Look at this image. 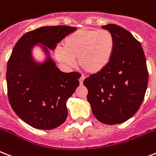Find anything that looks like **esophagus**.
<instances>
[{
    "mask_svg": "<svg viewBox=\"0 0 156 156\" xmlns=\"http://www.w3.org/2000/svg\"><path fill=\"white\" fill-rule=\"evenodd\" d=\"M83 80H84V77H83V76H81L80 78H79V83H80V85H83Z\"/></svg>",
    "mask_w": 156,
    "mask_h": 156,
    "instance_id": "1",
    "label": "esophagus"
}]
</instances>
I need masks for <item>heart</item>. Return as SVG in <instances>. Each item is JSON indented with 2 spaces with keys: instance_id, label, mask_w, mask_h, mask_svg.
Here are the masks:
<instances>
[{
  "instance_id": "1",
  "label": "heart",
  "mask_w": 156,
  "mask_h": 156,
  "mask_svg": "<svg viewBox=\"0 0 156 156\" xmlns=\"http://www.w3.org/2000/svg\"><path fill=\"white\" fill-rule=\"evenodd\" d=\"M62 48L55 51L59 62L73 65L78 59L79 66L86 73L95 74L109 65L115 51L112 33L105 29H79L68 35Z\"/></svg>"
}]
</instances>
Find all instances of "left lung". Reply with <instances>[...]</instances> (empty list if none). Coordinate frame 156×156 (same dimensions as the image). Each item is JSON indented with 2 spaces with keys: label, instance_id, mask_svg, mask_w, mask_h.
Wrapping results in <instances>:
<instances>
[{
  "label": "left lung",
  "instance_id": "8db88e82",
  "mask_svg": "<svg viewBox=\"0 0 156 156\" xmlns=\"http://www.w3.org/2000/svg\"><path fill=\"white\" fill-rule=\"evenodd\" d=\"M112 33L115 51L109 65L84 79L87 101L97 120L118 124L133 117L144 100L148 84L147 60L141 43L116 24L102 26Z\"/></svg>",
  "mask_w": 156,
  "mask_h": 156
}]
</instances>
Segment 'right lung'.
I'll return each mask as SVG.
<instances>
[{"label":"right lung","instance_id":"obj_1","mask_svg":"<svg viewBox=\"0 0 156 156\" xmlns=\"http://www.w3.org/2000/svg\"><path fill=\"white\" fill-rule=\"evenodd\" d=\"M77 30L69 26H45L23 35L7 63L8 99L12 109L28 125L50 130L61 125L68 116L66 101L79 86L81 74L64 73L51 58L43 64L33 61L32 49L40 43L49 49Z\"/></svg>","mask_w":156,"mask_h":156}]
</instances>
